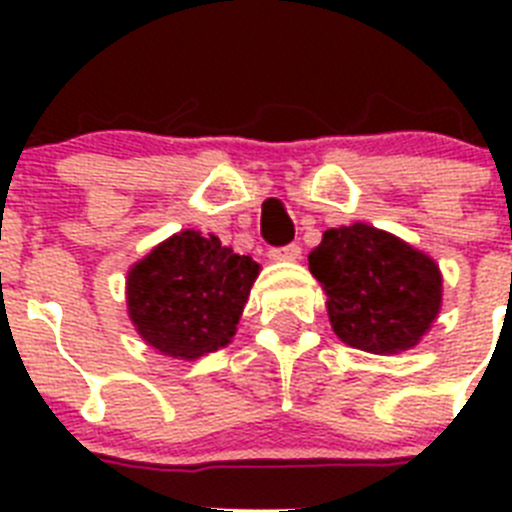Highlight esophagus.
<instances>
[{"label": "esophagus", "instance_id": "obj_1", "mask_svg": "<svg viewBox=\"0 0 512 512\" xmlns=\"http://www.w3.org/2000/svg\"><path fill=\"white\" fill-rule=\"evenodd\" d=\"M269 256L274 261H297L302 256V248L297 246V243H289V246L282 248H271Z\"/></svg>", "mask_w": 512, "mask_h": 512}]
</instances>
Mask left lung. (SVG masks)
Segmentation results:
<instances>
[{
	"instance_id": "1",
	"label": "left lung",
	"mask_w": 512,
	"mask_h": 512,
	"mask_svg": "<svg viewBox=\"0 0 512 512\" xmlns=\"http://www.w3.org/2000/svg\"><path fill=\"white\" fill-rule=\"evenodd\" d=\"M307 261L328 295L336 336L369 354L418 346L441 310L443 279L436 261L374 225L325 230Z\"/></svg>"
}]
</instances>
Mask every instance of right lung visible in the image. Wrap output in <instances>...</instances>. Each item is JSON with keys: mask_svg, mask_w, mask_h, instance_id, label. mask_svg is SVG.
<instances>
[{"mask_svg": "<svg viewBox=\"0 0 512 512\" xmlns=\"http://www.w3.org/2000/svg\"><path fill=\"white\" fill-rule=\"evenodd\" d=\"M259 271L217 235L182 230L128 271V315L164 356L200 359L235 336Z\"/></svg>", "mask_w": 512, "mask_h": 512, "instance_id": "add662e5", "label": "right lung"}]
</instances>
